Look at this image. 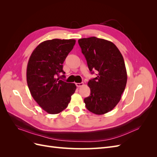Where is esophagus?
<instances>
[{
  "label": "esophagus",
  "instance_id": "esophagus-1",
  "mask_svg": "<svg viewBox=\"0 0 157 157\" xmlns=\"http://www.w3.org/2000/svg\"><path fill=\"white\" fill-rule=\"evenodd\" d=\"M76 86L77 87H81L84 86V83L83 82H80V83H76Z\"/></svg>",
  "mask_w": 157,
  "mask_h": 157
}]
</instances>
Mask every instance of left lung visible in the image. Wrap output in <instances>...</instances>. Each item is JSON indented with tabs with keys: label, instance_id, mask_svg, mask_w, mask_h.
Returning a JSON list of instances; mask_svg holds the SVG:
<instances>
[{
	"label": "left lung",
	"instance_id": "left-lung-1",
	"mask_svg": "<svg viewBox=\"0 0 157 157\" xmlns=\"http://www.w3.org/2000/svg\"><path fill=\"white\" fill-rule=\"evenodd\" d=\"M90 72L98 77L89 80L90 95L84 101L96 115L111 111L120 101L127 82L124 58L112 42L92 36L78 40Z\"/></svg>",
	"mask_w": 157,
	"mask_h": 157
}]
</instances>
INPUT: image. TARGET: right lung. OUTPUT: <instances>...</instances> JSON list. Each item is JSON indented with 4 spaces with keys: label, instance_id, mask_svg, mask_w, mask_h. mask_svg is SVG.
<instances>
[{
    "label": "right lung",
    "instance_id": "add662e5",
    "mask_svg": "<svg viewBox=\"0 0 157 157\" xmlns=\"http://www.w3.org/2000/svg\"><path fill=\"white\" fill-rule=\"evenodd\" d=\"M75 39L45 40L38 45L27 67V82L33 99L46 112L58 114L67 108L77 86L57 78L65 74L63 63ZM64 77V75H63Z\"/></svg>",
    "mask_w": 157,
    "mask_h": 157
}]
</instances>
